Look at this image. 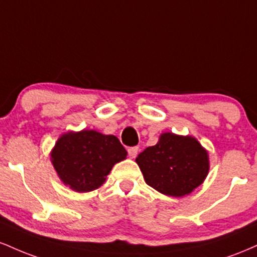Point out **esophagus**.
<instances>
[{"label": "esophagus", "mask_w": 257, "mask_h": 257, "mask_svg": "<svg viewBox=\"0 0 257 257\" xmlns=\"http://www.w3.org/2000/svg\"><path fill=\"white\" fill-rule=\"evenodd\" d=\"M138 152H139V147L138 146H134V147H129L128 149V155L131 158H135L138 156Z\"/></svg>", "instance_id": "1"}]
</instances>
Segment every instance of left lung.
Here are the masks:
<instances>
[{"mask_svg":"<svg viewBox=\"0 0 257 257\" xmlns=\"http://www.w3.org/2000/svg\"><path fill=\"white\" fill-rule=\"evenodd\" d=\"M146 184L158 192L184 197L204 182L210 169L209 153L191 135L162 133L158 143L135 159Z\"/></svg>","mask_w":257,"mask_h":257,"instance_id":"1","label":"left lung"}]
</instances>
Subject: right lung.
<instances>
[{
	"mask_svg": "<svg viewBox=\"0 0 257 257\" xmlns=\"http://www.w3.org/2000/svg\"><path fill=\"white\" fill-rule=\"evenodd\" d=\"M126 155L114 135L83 129L61 134L51 151V162L65 186L76 192H90L104 184L114 164Z\"/></svg>",
	"mask_w": 257,
	"mask_h": 257,
	"instance_id": "right-lung-1",
	"label": "right lung"
}]
</instances>
